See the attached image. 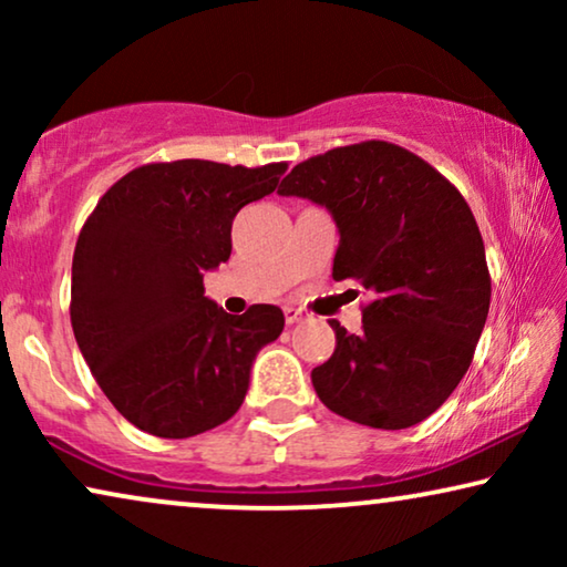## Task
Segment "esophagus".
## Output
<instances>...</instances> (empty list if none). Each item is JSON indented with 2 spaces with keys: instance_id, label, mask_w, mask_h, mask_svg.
<instances>
[{
  "instance_id": "obj_1",
  "label": "esophagus",
  "mask_w": 567,
  "mask_h": 567,
  "mask_svg": "<svg viewBox=\"0 0 567 567\" xmlns=\"http://www.w3.org/2000/svg\"><path fill=\"white\" fill-rule=\"evenodd\" d=\"M284 317H286V322L293 324V322H301V317H305V315H301L299 309H293V307H286V309H284Z\"/></svg>"
}]
</instances>
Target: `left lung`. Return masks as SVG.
<instances>
[{
  "instance_id": "obj_1",
  "label": "left lung",
  "mask_w": 567,
  "mask_h": 567,
  "mask_svg": "<svg viewBox=\"0 0 567 567\" xmlns=\"http://www.w3.org/2000/svg\"><path fill=\"white\" fill-rule=\"evenodd\" d=\"M278 193L328 208L340 231L332 278L374 293L359 336L330 320L336 353L312 371L317 398L371 429L425 421L467 374L491 309L467 200L417 154L377 138L299 162Z\"/></svg>"
}]
</instances>
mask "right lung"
Returning a JSON list of instances; mask_svg holds the SVG:
<instances>
[{
  "label": "right lung",
  "mask_w": 567,
  "mask_h": 567,
  "mask_svg": "<svg viewBox=\"0 0 567 567\" xmlns=\"http://www.w3.org/2000/svg\"><path fill=\"white\" fill-rule=\"evenodd\" d=\"M286 162H152L97 200L74 247L72 330L113 408L152 436L188 439L243 405L258 351L284 312L227 315L204 274L231 252V221L276 190Z\"/></svg>",
  "instance_id": "obj_1"
}]
</instances>
